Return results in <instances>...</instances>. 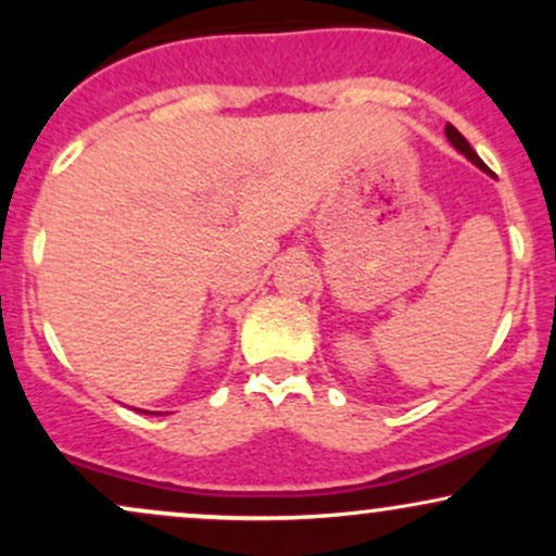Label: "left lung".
Segmentation results:
<instances>
[{
    "label": "left lung",
    "mask_w": 556,
    "mask_h": 556,
    "mask_svg": "<svg viewBox=\"0 0 556 556\" xmlns=\"http://www.w3.org/2000/svg\"><path fill=\"white\" fill-rule=\"evenodd\" d=\"M444 132H446V138H450V143H452V146H455V149H457V151H460V154H465V156H468V159H470V162H473V164H476V167H481L483 172H489V167H486V164H483V162H481V156H478V154H476V151H473V149H470V143H468V140H465V138H463V132H460V130H457V127H455V125H450V123H446V127H444Z\"/></svg>",
    "instance_id": "obj_1"
}]
</instances>
